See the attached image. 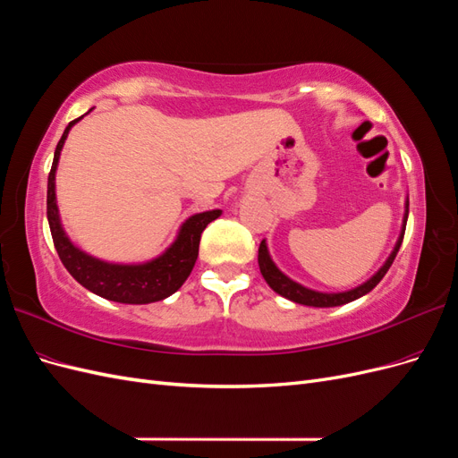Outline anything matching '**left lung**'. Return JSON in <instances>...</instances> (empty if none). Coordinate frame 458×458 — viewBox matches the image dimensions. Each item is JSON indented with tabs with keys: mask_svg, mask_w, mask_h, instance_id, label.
<instances>
[{
	"mask_svg": "<svg viewBox=\"0 0 458 458\" xmlns=\"http://www.w3.org/2000/svg\"><path fill=\"white\" fill-rule=\"evenodd\" d=\"M407 217H409V199L405 200L403 225H401V233H399V237H397V242L394 246L392 254L387 256V259L384 261V266L377 273H374L370 279H367L363 284H359V286H355L352 290H345V293H318V290L308 288V286L296 283L294 279H290L288 275H284L279 267H276V263L273 261V258L269 254V248H267L266 241H261L259 250H258L259 271L263 275V279H266V283L275 290V293L281 294L283 298H286L290 301H296V303H301V306H310V308H336V306H344V303H350V301H353L357 298L369 294L370 290L384 279V275L387 273V269L392 267V263H394V259H395V256L399 252L401 242H403Z\"/></svg>",
	"mask_w": 458,
	"mask_h": 458,
	"instance_id": "obj_1",
	"label": "left lung"
}]
</instances>
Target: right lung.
<instances>
[{"mask_svg": "<svg viewBox=\"0 0 458 458\" xmlns=\"http://www.w3.org/2000/svg\"><path fill=\"white\" fill-rule=\"evenodd\" d=\"M84 116L72 120L66 126L57 148H55L53 165L47 179V221L55 248H57V254L66 271L81 286H86L89 293L110 301L135 303V306L160 301L172 296L187 281L199 258L200 234L210 221L221 216V210H208L187 217L179 227L174 242L160 256L148 261L113 263L80 250L61 224L57 195H55V175H57L61 150L68 131Z\"/></svg>", "mask_w": 458, "mask_h": 458, "instance_id": "right-lung-1", "label": "right lung"}]
</instances>
